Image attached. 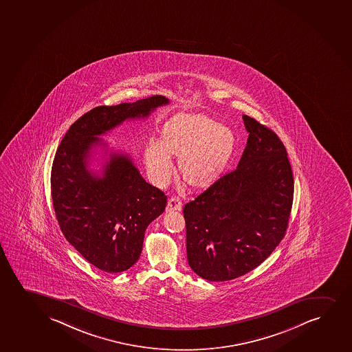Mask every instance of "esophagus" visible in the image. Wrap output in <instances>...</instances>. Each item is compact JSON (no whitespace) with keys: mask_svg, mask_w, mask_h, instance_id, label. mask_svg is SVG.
<instances>
[{"mask_svg":"<svg viewBox=\"0 0 352 352\" xmlns=\"http://www.w3.org/2000/svg\"><path fill=\"white\" fill-rule=\"evenodd\" d=\"M182 203L180 198L178 197H172L168 199V203H167V211H180L182 210Z\"/></svg>","mask_w":352,"mask_h":352,"instance_id":"esophagus-1","label":"esophagus"}]
</instances>
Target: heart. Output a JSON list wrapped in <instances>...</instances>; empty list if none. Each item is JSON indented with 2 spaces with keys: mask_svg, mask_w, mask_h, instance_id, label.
Returning <instances> with one entry per match:
<instances>
[{
  "mask_svg": "<svg viewBox=\"0 0 352 352\" xmlns=\"http://www.w3.org/2000/svg\"><path fill=\"white\" fill-rule=\"evenodd\" d=\"M236 144V135L228 126L204 114L182 113L166 122L162 140L147 142L146 168L157 186H162L173 170L170 157H178L182 178L192 186H205L228 166Z\"/></svg>",
  "mask_w": 352,
  "mask_h": 352,
  "instance_id": "obj_1",
  "label": "heart"
}]
</instances>
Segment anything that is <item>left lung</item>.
I'll use <instances>...</instances> for the list:
<instances>
[{
  "label": "left lung",
  "instance_id": "obj_1",
  "mask_svg": "<svg viewBox=\"0 0 352 352\" xmlns=\"http://www.w3.org/2000/svg\"><path fill=\"white\" fill-rule=\"evenodd\" d=\"M248 144L236 170L184 206L187 261L210 281L244 276L285 236L294 174L277 134L243 116Z\"/></svg>",
  "mask_w": 352,
  "mask_h": 352
}]
</instances>
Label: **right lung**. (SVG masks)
<instances>
[{
    "instance_id": "add662e5",
    "label": "right lung",
    "mask_w": 352,
    "mask_h": 352,
    "mask_svg": "<svg viewBox=\"0 0 352 352\" xmlns=\"http://www.w3.org/2000/svg\"><path fill=\"white\" fill-rule=\"evenodd\" d=\"M168 102L154 96L93 108L72 124L55 154L50 187L60 228L86 261L104 272H122L137 263L146 228L165 211L167 197L146 182L127 154L112 152L101 175L91 172L93 148L107 147L99 135Z\"/></svg>"
}]
</instances>
